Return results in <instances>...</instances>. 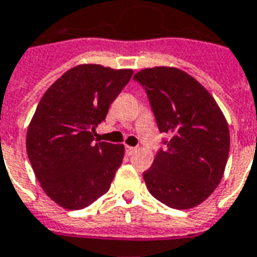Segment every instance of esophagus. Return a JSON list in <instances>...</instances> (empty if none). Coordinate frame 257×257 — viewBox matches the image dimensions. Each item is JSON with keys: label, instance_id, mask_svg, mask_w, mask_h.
<instances>
[{"label": "esophagus", "instance_id": "1", "mask_svg": "<svg viewBox=\"0 0 257 257\" xmlns=\"http://www.w3.org/2000/svg\"><path fill=\"white\" fill-rule=\"evenodd\" d=\"M136 150H138L136 147H131V146H126V147H125V153L128 154V155H132V154L136 153Z\"/></svg>", "mask_w": 257, "mask_h": 257}]
</instances>
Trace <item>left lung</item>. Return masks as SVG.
<instances>
[{"mask_svg": "<svg viewBox=\"0 0 257 257\" xmlns=\"http://www.w3.org/2000/svg\"><path fill=\"white\" fill-rule=\"evenodd\" d=\"M134 79L147 92L159 132L170 136L143 173L148 191L170 208L199 206L225 173L230 150L225 115L212 95L184 70L155 66Z\"/></svg>", "mask_w": 257, "mask_h": 257, "instance_id": "8db88e82", "label": "left lung"}]
</instances>
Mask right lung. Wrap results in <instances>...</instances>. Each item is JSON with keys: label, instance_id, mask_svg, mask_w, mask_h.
<instances>
[{"label": "right lung", "instance_id": "right-lung-1", "mask_svg": "<svg viewBox=\"0 0 257 257\" xmlns=\"http://www.w3.org/2000/svg\"><path fill=\"white\" fill-rule=\"evenodd\" d=\"M132 75V69L77 65L42 96L26 144L42 189L58 206L81 210L109 191L125 148L94 144V132Z\"/></svg>", "mask_w": 257, "mask_h": 257}]
</instances>
